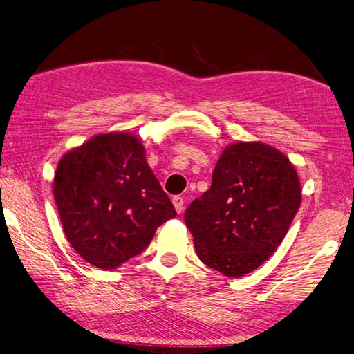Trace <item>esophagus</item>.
<instances>
[{"mask_svg":"<svg viewBox=\"0 0 354 354\" xmlns=\"http://www.w3.org/2000/svg\"><path fill=\"white\" fill-rule=\"evenodd\" d=\"M171 202H174V207H175L178 214H180V212L184 211V199H183V197L175 196L174 199H171Z\"/></svg>","mask_w":354,"mask_h":354,"instance_id":"1","label":"esophagus"}]
</instances>
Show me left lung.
<instances>
[{"label": "left lung", "instance_id": "obj_1", "mask_svg": "<svg viewBox=\"0 0 354 354\" xmlns=\"http://www.w3.org/2000/svg\"><path fill=\"white\" fill-rule=\"evenodd\" d=\"M300 203V179L288 157L266 143L236 142L221 152L209 190L184 218L203 264L240 277L276 252Z\"/></svg>", "mask_w": 354, "mask_h": 354}]
</instances>
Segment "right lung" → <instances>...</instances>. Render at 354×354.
Listing matches in <instances>:
<instances>
[{
	"instance_id": "right-lung-1",
	"label": "right lung",
	"mask_w": 354,
	"mask_h": 354,
	"mask_svg": "<svg viewBox=\"0 0 354 354\" xmlns=\"http://www.w3.org/2000/svg\"><path fill=\"white\" fill-rule=\"evenodd\" d=\"M53 192L63 231L81 258L97 268L120 267L142 253L176 211L129 133L95 136L66 152Z\"/></svg>"
}]
</instances>
